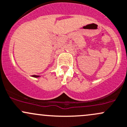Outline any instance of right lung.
Wrapping results in <instances>:
<instances>
[{
	"label": "right lung",
	"instance_id": "1",
	"mask_svg": "<svg viewBox=\"0 0 127 127\" xmlns=\"http://www.w3.org/2000/svg\"><path fill=\"white\" fill-rule=\"evenodd\" d=\"M33 77H34V78H38V77H39V75H33L32 76Z\"/></svg>",
	"mask_w": 127,
	"mask_h": 127
}]
</instances>
